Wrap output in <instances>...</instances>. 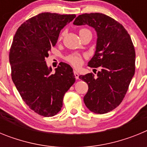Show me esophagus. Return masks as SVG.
I'll return each mask as SVG.
<instances>
[{"label":"esophagus","mask_w":147,"mask_h":147,"mask_svg":"<svg viewBox=\"0 0 147 147\" xmlns=\"http://www.w3.org/2000/svg\"><path fill=\"white\" fill-rule=\"evenodd\" d=\"M74 74L75 78H76V80H79L80 78H79V74H78L77 71H74Z\"/></svg>","instance_id":"34e87169"}]
</instances>
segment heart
Instances as JSON below:
<instances>
[{"label":"heart","mask_w":147,"mask_h":147,"mask_svg":"<svg viewBox=\"0 0 147 147\" xmlns=\"http://www.w3.org/2000/svg\"><path fill=\"white\" fill-rule=\"evenodd\" d=\"M84 30H87V29H81L80 32H82V31H84ZM67 61L69 62H71V64L74 65H78L80 64V62H81V57H80V55H78V54H72V55L69 56L68 57H67Z\"/></svg>","instance_id":"obj_1"}]
</instances>
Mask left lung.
Wrapping results in <instances>:
<instances>
[{
    "mask_svg": "<svg viewBox=\"0 0 147 147\" xmlns=\"http://www.w3.org/2000/svg\"><path fill=\"white\" fill-rule=\"evenodd\" d=\"M74 24L88 25L96 32V51L88 66L101 71L96 76L88 74L79 77L88 85L86 107L94 113H107L120 105L134 76V45L124 26L102 13L80 15Z\"/></svg>",
    "mask_w": 147,
    "mask_h": 147,
    "instance_id": "1",
    "label": "left lung"
}]
</instances>
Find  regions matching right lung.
Instances as JSON below:
<instances>
[{"mask_svg": "<svg viewBox=\"0 0 147 147\" xmlns=\"http://www.w3.org/2000/svg\"><path fill=\"white\" fill-rule=\"evenodd\" d=\"M75 18L40 13L24 22L13 38L9 51L12 81L29 108L42 116H54L60 111L65 93L76 81L68 64L60 62L52 73L45 62L61 30Z\"/></svg>", "mask_w": 147, "mask_h": 147, "instance_id": "right-lung-1", "label": "right lung"}]
</instances>
